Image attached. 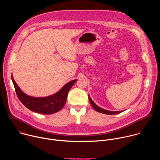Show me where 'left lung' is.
I'll return each mask as SVG.
<instances>
[{
    "label": "left lung",
    "mask_w": 160,
    "mask_h": 160,
    "mask_svg": "<svg viewBox=\"0 0 160 160\" xmlns=\"http://www.w3.org/2000/svg\"><path fill=\"white\" fill-rule=\"evenodd\" d=\"M88 99H89V101L91 104V105H92V108L98 112H101V113H103V114H106V115H117V114H118V113H120L122 112H123V111H109V110H106V109H104L103 108H101L100 107H99L97 104H96L94 103V102L92 100V99L90 98V96L88 95Z\"/></svg>",
    "instance_id": "left-lung-1"
}]
</instances>
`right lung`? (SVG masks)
I'll return each instance as SVG.
<instances>
[{
  "instance_id": "add662e5",
  "label": "right lung",
  "mask_w": 160,
  "mask_h": 160,
  "mask_svg": "<svg viewBox=\"0 0 160 160\" xmlns=\"http://www.w3.org/2000/svg\"><path fill=\"white\" fill-rule=\"evenodd\" d=\"M14 84L18 98L25 106L30 110L44 115H50L59 111L64 106L69 90L77 80H73L66 83L56 93L47 97H33L26 94L18 87L13 78Z\"/></svg>"
}]
</instances>
